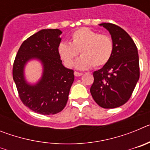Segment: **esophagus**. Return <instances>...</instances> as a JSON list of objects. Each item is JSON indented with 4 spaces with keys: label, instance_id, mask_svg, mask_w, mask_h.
I'll return each instance as SVG.
<instances>
[{
    "label": "esophagus",
    "instance_id": "obj_1",
    "mask_svg": "<svg viewBox=\"0 0 150 150\" xmlns=\"http://www.w3.org/2000/svg\"><path fill=\"white\" fill-rule=\"evenodd\" d=\"M74 75L76 76H80L83 75V73H79V72H76V71H75L74 72Z\"/></svg>",
    "mask_w": 150,
    "mask_h": 150
}]
</instances>
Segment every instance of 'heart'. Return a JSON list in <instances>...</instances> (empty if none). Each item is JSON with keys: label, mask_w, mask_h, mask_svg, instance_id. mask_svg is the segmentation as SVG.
I'll use <instances>...</instances> for the list:
<instances>
[{"label": "heart", "mask_w": 150, "mask_h": 150, "mask_svg": "<svg viewBox=\"0 0 150 150\" xmlns=\"http://www.w3.org/2000/svg\"><path fill=\"white\" fill-rule=\"evenodd\" d=\"M113 52V43L109 36L100 34L88 28H82L71 35L70 43H61L59 52L67 67L74 64V59L80 54L75 67L86 70L93 65L101 67L109 62Z\"/></svg>", "instance_id": "b5f03b06"}]
</instances>
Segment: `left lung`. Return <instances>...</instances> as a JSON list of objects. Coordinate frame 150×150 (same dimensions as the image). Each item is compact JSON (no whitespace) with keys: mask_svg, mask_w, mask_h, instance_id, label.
<instances>
[{"mask_svg":"<svg viewBox=\"0 0 150 150\" xmlns=\"http://www.w3.org/2000/svg\"><path fill=\"white\" fill-rule=\"evenodd\" d=\"M99 25L110 34L113 52L109 62L93 73L90 92L100 107L116 108L128 101L138 81V52L133 40L122 28L111 23Z\"/></svg>","mask_w":150,"mask_h":150,"instance_id":"1","label":"left lung"}]
</instances>
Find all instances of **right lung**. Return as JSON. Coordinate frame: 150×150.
Returning <instances> with one entry per match:
<instances>
[{
    "label": "right lung",
    "mask_w": 150,
    "mask_h": 150,
    "mask_svg": "<svg viewBox=\"0 0 150 150\" xmlns=\"http://www.w3.org/2000/svg\"><path fill=\"white\" fill-rule=\"evenodd\" d=\"M62 34L59 29L39 30L22 43L13 64V80L21 100L40 114L61 112L74 83V71L64 67L60 59ZM30 60H39L43 66L41 78L34 84L28 83L24 76V67Z\"/></svg>",
    "instance_id": "1"
}]
</instances>
